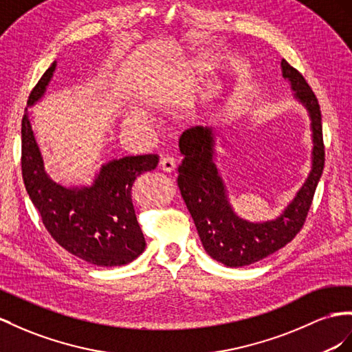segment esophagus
<instances>
[{
  "label": "esophagus",
  "instance_id": "34e87169",
  "mask_svg": "<svg viewBox=\"0 0 352 352\" xmlns=\"http://www.w3.org/2000/svg\"><path fill=\"white\" fill-rule=\"evenodd\" d=\"M175 168H177V162L174 157L166 156L160 160V169L165 170V173H173V170H175Z\"/></svg>",
  "mask_w": 352,
  "mask_h": 352
}]
</instances>
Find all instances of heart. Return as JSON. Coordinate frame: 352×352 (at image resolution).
<instances>
[{
    "instance_id": "b5f03b06",
    "label": "heart",
    "mask_w": 352,
    "mask_h": 352,
    "mask_svg": "<svg viewBox=\"0 0 352 352\" xmlns=\"http://www.w3.org/2000/svg\"><path fill=\"white\" fill-rule=\"evenodd\" d=\"M126 122H128L129 124L141 123V122H144V116L138 111H129L128 116H126Z\"/></svg>"
}]
</instances>
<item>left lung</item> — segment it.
I'll return each instance as SVG.
<instances>
[{"label":"left lung","instance_id":"8db88e82","mask_svg":"<svg viewBox=\"0 0 352 352\" xmlns=\"http://www.w3.org/2000/svg\"><path fill=\"white\" fill-rule=\"evenodd\" d=\"M283 77L293 96L309 113L312 131V168L294 199L275 220L251 223L238 217L228 202L226 186L215 165V137L208 126H195L179 137L184 156L178 168V187L206 253L217 262L239 267L256 263L285 247L300 232L324 169V142L318 99L303 76L285 59Z\"/></svg>","mask_w":352,"mask_h":352}]
</instances>
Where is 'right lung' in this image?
<instances>
[{
    "label": "right lung",
    "instance_id": "obj_1",
    "mask_svg": "<svg viewBox=\"0 0 352 352\" xmlns=\"http://www.w3.org/2000/svg\"><path fill=\"white\" fill-rule=\"evenodd\" d=\"M56 62L43 74L28 98V107L46 92ZM159 164L157 155L124 156L102 165L92 186L65 187L47 175L31 128L28 108L22 119V177L43 224L68 253L96 266L128 265L146 239L135 215L132 186Z\"/></svg>",
    "mask_w": 352,
    "mask_h": 352
}]
</instances>
